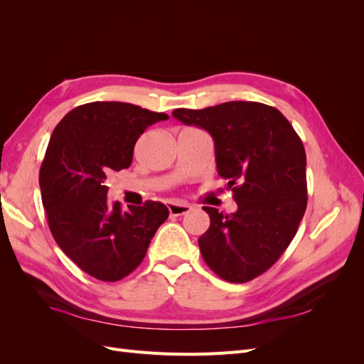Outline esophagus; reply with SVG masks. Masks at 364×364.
Masks as SVG:
<instances>
[{"label": "esophagus", "instance_id": "esophagus-1", "mask_svg": "<svg viewBox=\"0 0 364 364\" xmlns=\"http://www.w3.org/2000/svg\"><path fill=\"white\" fill-rule=\"evenodd\" d=\"M168 211H170V215L178 217V215L188 214V213L191 211V206L186 205V203H176V202H171V203H168Z\"/></svg>", "mask_w": 364, "mask_h": 364}]
</instances>
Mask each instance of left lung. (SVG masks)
I'll list each match as a JSON object with an SVG mask.
<instances>
[{
    "label": "left lung",
    "instance_id": "left-lung-1",
    "mask_svg": "<svg viewBox=\"0 0 364 364\" xmlns=\"http://www.w3.org/2000/svg\"><path fill=\"white\" fill-rule=\"evenodd\" d=\"M173 117L209 132L217 171L238 205L226 215L203 206L211 225L199 238L202 257L225 281H252L279 259L305 214L302 141L277 107L257 102L174 109Z\"/></svg>",
    "mask_w": 364,
    "mask_h": 364
}]
</instances>
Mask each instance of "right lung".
<instances>
[{
  "mask_svg": "<svg viewBox=\"0 0 364 364\" xmlns=\"http://www.w3.org/2000/svg\"><path fill=\"white\" fill-rule=\"evenodd\" d=\"M167 114L121 102H92L65 115L50 138L39 185L59 247L95 279L115 282L144 259L168 208L161 202L121 209L107 203L106 179L130 167L144 130Z\"/></svg>",
  "mask_w": 364,
  "mask_h": 364,
  "instance_id": "obj_1",
  "label": "right lung"
}]
</instances>
